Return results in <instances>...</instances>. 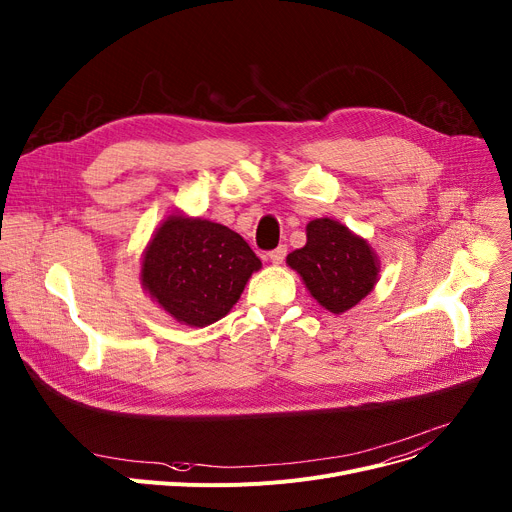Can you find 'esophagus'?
<instances>
[{
	"label": "esophagus",
	"instance_id": "34e87169",
	"mask_svg": "<svg viewBox=\"0 0 512 512\" xmlns=\"http://www.w3.org/2000/svg\"><path fill=\"white\" fill-rule=\"evenodd\" d=\"M286 255H288V247L286 245H280L278 249H274V251H271L269 253V259H271V263H282L284 259H286Z\"/></svg>",
	"mask_w": 512,
	"mask_h": 512
}]
</instances>
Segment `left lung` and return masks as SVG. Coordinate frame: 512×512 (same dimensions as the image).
I'll list each match as a JSON object with an SVG mask.
<instances>
[{
  "label": "left lung",
  "instance_id": "1",
  "mask_svg": "<svg viewBox=\"0 0 512 512\" xmlns=\"http://www.w3.org/2000/svg\"><path fill=\"white\" fill-rule=\"evenodd\" d=\"M313 298L339 315L358 304L377 284L379 265L364 238L344 224L319 218L306 226V245L288 255Z\"/></svg>",
  "mask_w": 512,
  "mask_h": 512
}]
</instances>
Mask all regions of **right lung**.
I'll return each mask as SVG.
<instances>
[{
	"label": "right lung",
	"instance_id": "add662e5",
	"mask_svg": "<svg viewBox=\"0 0 512 512\" xmlns=\"http://www.w3.org/2000/svg\"><path fill=\"white\" fill-rule=\"evenodd\" d=\"M259 267L245 238L228 226L168 216L146 249L142 282L170 317L203 327L228 315Z\"/></svg>",
	"mask_w": 512,
	"mask_h": 512
}]
</instances>
